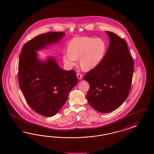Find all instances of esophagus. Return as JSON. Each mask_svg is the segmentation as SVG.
Masks as SVG:
<instances>
[{"label":"esophagus","instance_id":"esophagus-1","mask_svg":"<svg viewBox=\"0 0 154 154\" xmlns=\"http://www.w3.org/2000/svg\"><path fill=\"white\" fill-rule=\"evenodd\" d=\"M76 76H77V77H78V79L79 80L82 79V76H83L82 74H80V73H78V74H76Z\"/></svg>","mask_w":154,"mask_h":154}]
</instances>
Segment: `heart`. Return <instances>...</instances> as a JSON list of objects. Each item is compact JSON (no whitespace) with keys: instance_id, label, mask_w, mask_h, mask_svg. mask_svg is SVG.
Here are the masks:
<instances>
[{"instance_id":"heart-1","label":"heart","mask_w":154,"mask_h":154,"mask_svg":"<svg viewBox=\"0 0 154 154\" xmlns=\"http://www.w3.org/2000/svg\"><path fill=\"white\" fill-rule=\"evenodd\" d=\"M107 50V46L100 38L78 37L71 40L67 48V56L63 61L69 67L74 65L75 60L79 59L80 66L85 71H90L102 61Z\"/></svg>"}]
</instances>
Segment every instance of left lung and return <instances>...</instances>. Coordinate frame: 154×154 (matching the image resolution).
<instances>
[{
	"label": "left lung",
	"mask_w": 154,
	"mask_h": 154,
	"mask_svg": "<svg viewBox=\"0 0 154 154\" xmlns=\"http://www.w3.org/2000/svg\"><path fill=\"white\" fill-rule=\"evenodd\" d=\"M106 32L109 38L108 50L100 63L84 76L90 85L88 102L102 113L114 111L125 102L134 72V60L125 40L114 32Z\"/></svg>",
	"instance_id": "obj_1"
}]
</instances>
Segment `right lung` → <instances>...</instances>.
I'll return each instance as SVG.
<instances>
[{"mask_svg":"<svg viewBox=\"0 0 154 154\" xmlns=\"http://www.w3.org/2000/svg\"><path fill=\"white\" fill-rule=\"evenodd\" d=\"M63 32L39 35L24 44L18 65V82L26 102L36 112L50 117L66 102L69 91L78 83L74 70L64 71L54 57L41 61L36 51L58 42Z\"/></svg>","mask_w":154,"mask_h":154,"instance_id":"obj_1","label":"right lung"}]
</instances>
